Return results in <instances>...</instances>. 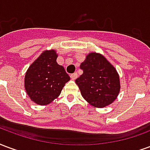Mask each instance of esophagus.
<instances>
[{
    "instance_id": "1",
    "label": "esophagus",
    "mask_w": 150,
    "mask_h": 150,
    "mask_svg": "<svg viewBox=\"0 0 150 150\" xmlns=\"http://www.w3.org/2000/svg\"><path fill=\"white\" fill-rule=\"evenodd\" d=\"M70 77H71V79H72V80L76 79V77H77V74H76V73H74V74H71Z\"/></svg>"
}]
</instances>
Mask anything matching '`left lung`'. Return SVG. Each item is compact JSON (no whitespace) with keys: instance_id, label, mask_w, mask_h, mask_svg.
<instances>
[{"instance_id":"1","label":"left lung","mask_w":150,"mask_h":150,"mask_svg":"<svg viewBox=\"0 0 150 150\" xmlns=\"http://www.w3.org/2000/svg\"><path fill=\"white\" fill-rule=\"evenodd\" d=\"M80 68L83 74L75 82L84 99L96 108L112 104L121 88L118 73L103 55L90 52Z\"/></svg>"}]
</instances>
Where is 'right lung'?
Segmentation results:
<instances>
[{
	"label": "right lung",
	"mask_w": 150,
	"mask_h": 150,
	"mask_svg": "<svg viewBox=\"0 0 150 150\" xmlns=\"http://www.w3.org/2000/svg\"><path fill=\"white\" fill-rule=\"evenodd\" d=\"M54 50H45L33 62L25 76V88L31 100L46 105L57 98L70 77L57 64Z\"/></svg>",
	"instance_id": "right-lung-1"
}]
</instances>
